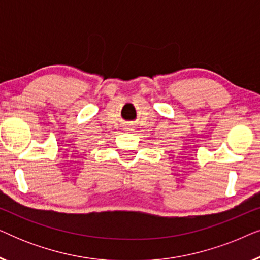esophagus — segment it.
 <instances>
[{"label":"esophagus","mask_w":260,"mask_h":260,"mask_svg":"<svg viewBox=\"0 0 260 260\" xmlns=\"http://www.w3.org/2000/svg\"><path fill=\"white\" fill-rule=\"evenodd\" d=\"M126 130H127V131H134V130H135V127H134V126H131V125H129V126H126Z\"/></svg>","instance_id":"34e87169"}]
</instances>
